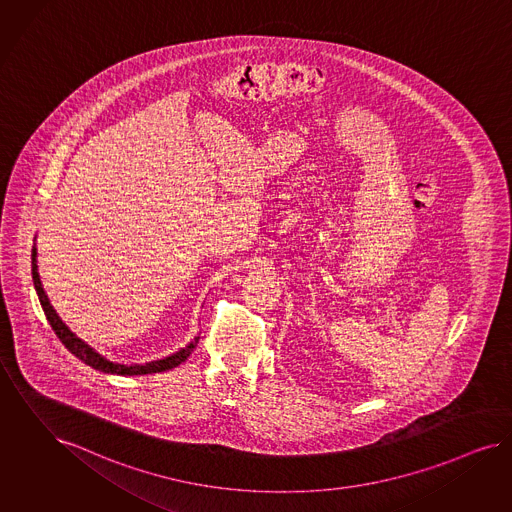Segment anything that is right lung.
<instances>
[{
  "label": "right lung",
  "mask_w": 512,
  "mask_h": 512,
  "mask_svg": "<svg viewBox=\"0 0 512 512\" xmlns=\"http://www.w3.org/2000/svg\"><path fill=\"white\" fill-rule=\"evenodd\" d=\"M36 247L32 248V279H34V286H36V292H38L39 302L41 307L45 311V317L49 324L53 326L55 334L58 336V340L62 341L66 345V349L76 355L77 359L83 360L85 364L93 366L95 370L100 372H106V374H117V376H142V374H155V372H165V370H171L176 368L178 364H182L184 360L188 359L191 355V351L195 349L199 338L191 341L188 347L180 349L178 353H174L171 357L161 360H153V362H146V364H133V366H127V364H117L112 360L104 359L102 355H98L93 347H89L85 341L79 340L74 332H70V328L60 321V317L57 315V311L53 309V305L49 303V298L41 286L39 281L38 264H36Z\"/></svg>",
  "instance_id": "add662e5"
}]
</instances>
